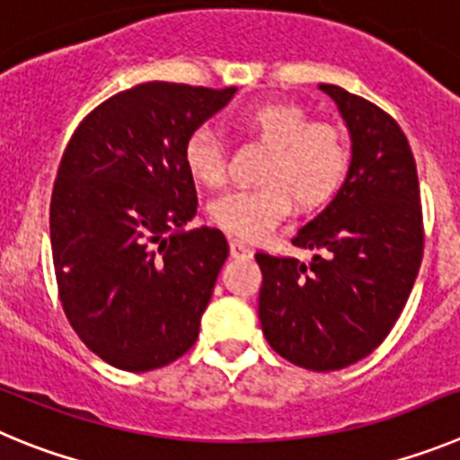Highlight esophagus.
Returning a JSON list of instances; mask_svg holds the SVG:
<instances>
[{
    "mask_svg": "<svg viewBox=\"0 0 460 460\" xmlns=\"http://www.w3.org/2000/svg\"><path fill=\"white\" fill-rule=\"evenodd\" d=\"M229 250L234 259H250L252 250L245 245V243H240V240H231L229 243Z\"/></svg>",
    "mask_w": 460,
    "mask_h": 460,
    "instance_id": "esophagus-1",
    "label": "esophagus"
}]
</instances>
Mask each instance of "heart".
<instances>
[{
    "mask_svg": "<svg viewBox=\"0 0 460 460\" xmlns=\"http://www.w3.org/2000/svg\"><path fill=\"white\" fill-rule=\"evenodd\" d=\"M240 128L268 146L259 181L263 185L234 190L210 201L208 217L231 238H266L291 210L321 206L341 185L349 146L332 123L312 121L307 110L293 102H256L238 114ZM183 164L190 179L206 188H220L226 179L225 148L208 126L185 137Z\"/></svg>",
    "mask_w": 460,
    "mask_h": 460,
    "instance_id": "heart-1",
    "label": "heart"
}]
</instances>
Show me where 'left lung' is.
I'll use <instances>...</instances> for the list:
<instances>
[{
  "label": "left lung",
  "instance_id": "obj_1",
  "mask_svg": "<svg viewBox=\"0 0 460 460\" xmlns=\"http://www.w3.org/2000/svg\"><path fill=\"white\" fill-rule=\"evenodd\" d=\"M350 135V164L337 197L293 245L309 263L259 252V321L288 362L337 371L378 349L411 296L424 252L420 183L403 130L374 102L318 84Z\"/></svg>",
  "mask_w": 460,
  "mask_h": 460
}]
</instances>
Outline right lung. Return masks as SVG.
<instances>
[{"label": "right lung", "mask_w": 460, "mask_h": 460, "mask_svg": "<svg viewBox=\"0 0 460 460\" xmlns=\"http://www.w3.org/2000/svg\"><path fill=\"white\" fill-rule=\"evenodd\" d=\"M234 93L132 86L91 111L61 158L49 204L61 305L117 369H158L199 337L229 245L213 226L183 231L197 215L183 144Z\"/></svg>", "instance_id": "1"}]
</instances>
